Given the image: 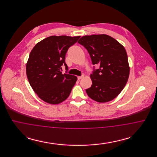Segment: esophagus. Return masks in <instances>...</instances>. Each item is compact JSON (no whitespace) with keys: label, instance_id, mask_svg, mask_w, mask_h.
Here are the masks:
<instances>
[{"label":"esophagus","instance_id":"esophagus-1","mask_svg":"<svg viewBox=\"0 0 157 157\" xmlns=\"http://www.w3.org/2000/svg\"><path fill=\"white\" fill-rule=\"evenodd\" d=\"M83 76H84V75H82V76H78V79L79 81L81 80L82 78H83Z\"/></svg>","mask_w":157,"mask_h":157}]
</instances>
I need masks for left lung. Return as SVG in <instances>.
<instances>
[{
	"mask_svg": "<svg viewBox=\"0 0 157 157\" xmlns=\"http://www.w3.org/2000/svg\"><path fill=\"white\" fill-rule=\"evenodd\" d=\"M78 42L87 49L92 64L99 67L90 75L92 85L86 94L98 102L112 101L124 89L129 75L125 48L105 34L83 36Z\"/></svg>",
	"mask_w": 157,
	"mask_h": 157,
	"instance_id": "left-lung-1",
	"label": "left lung"
}]
</instances>
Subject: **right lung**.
<instances>
[{"label":"right lung","mask_w":157,"mask_h":157,"mask_svg":"<svg viewBox=\"0 0 157 157\" xmlns=\"http://www.w3.org/2000/svg\"><path fill=\"white\" fill-rule=\"evenodd\" d=\"M78 36H51L38 42L30 52L26 63V75L31 87L42 100L50 104H58L67 99L77 77L62 74L61 67L65 63V55Z\"/></svg>","instance_id":"right-lung-1"}]
</instances>
